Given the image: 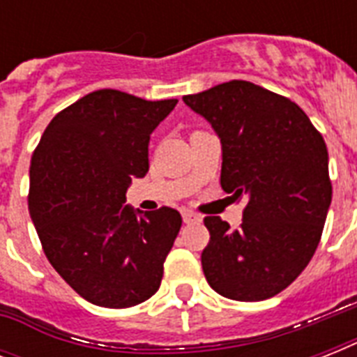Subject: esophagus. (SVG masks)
Listing matches in <instances>:
<instances>
[{
  "instance_id": "esophagus-1",
  "label": "esophagus",
  "mask_w": 357,
  "mask_h": 357,
  "mask_svg": "<svg viewBox=\"0 0 357 357\" xmlns=\"http://www.w3.org/2000/svg\"><path fill=\"white\" fill-rule=\"evenodd\" d=\"M181 215H183V222L185 224H198L202 220L200 215H196V213L189 211V209H185V211L181 213Z\"/></svg>"
}]
</instances>
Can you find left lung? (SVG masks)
<instances>
[{
    "instance_id": "1",
    "label": "left lung",
    "mask_w": 357,
    "mask_h": 357,
    "mask_svg": "<svg viewBox=\"0 0 357 357\" xmlns=\"http://www.w3.org/2000/svg\"><path fill=\"white\" fill-rule=\"evenodd\" d=\"M183 102L220 139L222 189L248 198L238 229L204 218L211 235L202 252L207 283L238 302L271 298L300 276L321 241L332 204L326 142L296 103L250 81Z\"/></svg>"
}]
</instances>
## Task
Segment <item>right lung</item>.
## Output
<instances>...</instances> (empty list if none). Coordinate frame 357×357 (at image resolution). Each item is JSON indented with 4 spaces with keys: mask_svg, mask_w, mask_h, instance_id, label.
Wrapping results in <instances>:
<instances>
[{
    "mask_svg": "<svg viewBox=\"0 0 357 357\" xmlns=\"http://www.w3.org/2000/svg\"><path fill=\"white\" fill-rule=\"evenodd\" d=\"M176 103L91 92L55 114L33 151L27 204L36 234L53 268L91 304L131 307L161 285L181 215L123 204L131 176L150 168L151 131Z\"/></svg>",
    "mask_w": 357,
    "mask_h": 357,
    "instance_id": "add662e5",
    "label": "right lung"
}]
</instances>
